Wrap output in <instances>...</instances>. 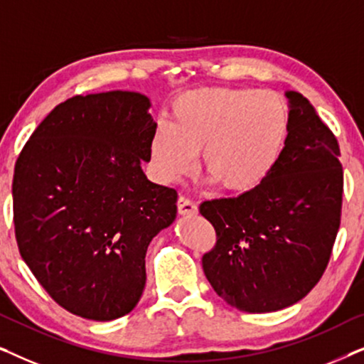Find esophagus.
Returning a JSON list of instances; mask_svg holds the SVG:
<instances>
[{
  "instance_id": "34e87169",
  "label": "esophagus",
  "mask_w": 364,
  "mask_h": 364,
  "mask_svg": "<svg viewBox=\"0 0 364 364\" xmlns=\"http://www.w3.org/2000/svg\"><path fill=\"white\" fill-rule=\"evenodd\" d=\"M177 210L181 215H196L197 205L191 200V198H187L186 196H181L177 198Z\"/></svg>"
}]
</instances>
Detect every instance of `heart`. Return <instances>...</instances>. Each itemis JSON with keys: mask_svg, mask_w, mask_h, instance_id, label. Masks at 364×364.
<instances>
[{"mask_svg": "<svg viewBox=\"0 0 364 364\" xmlns=\"http://www.w3.org/2000/svg\"><path fill=\"white\" fill-rule=\"evenodd\" d=\"M290 116L283 99L258 89L210 87L176 102L171 126L151 139V156L164 178L202 168L228 192H247L265 181L285 146Z\"/></svg>", "mask_w": 364, "mask_h": 364, "instance_id": "1", "label": "heart"}]
</instances>
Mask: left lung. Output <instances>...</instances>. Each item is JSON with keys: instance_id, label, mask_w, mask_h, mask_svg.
Returning a JSON list of instances; mask_svg holds the SVG:
<instances>
[{"instance_id": "obj_1", "label": "left lung", "mask_w": 364, "mask_h": 364, "mask_svg": "<svg viewBox=\"0 0 364 364\" xmlns=\"http://www.w3.org/2000/svg\"><path fill=\"white\" fill-rule=\"evenodd\" d=\"M290 99L285 147L260 186L198 210L215 228L203 253L207 280L228 305L270 313L320 282L341 222L343 167L335 134L300 92Z\"/></svg>"}]
</instances>
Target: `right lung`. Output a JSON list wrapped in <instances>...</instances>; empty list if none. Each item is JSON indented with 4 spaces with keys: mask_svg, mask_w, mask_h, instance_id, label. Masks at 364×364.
Returning a JSON list of instances; mask_svg holds the SVG:
<instances>
[{
    "mask_svg": "<svg viewBox=\"0 0 364 364\" xmlns=\"http://www.w3.org/2000/svg\"><path fill=\"white\" fill-rule=\"evenodd\" d=\"M146 96L109 91L58 104L31 134L13 177L19 253L73 315H127L146 285V252L177 213L176 188L144 176L157 124Z\"/></svg>",
    "mask_w": 364,
    "mask_h": 364,
    "instance_id": "obj_1",
    "label": "right lung"
}]
</instances>
